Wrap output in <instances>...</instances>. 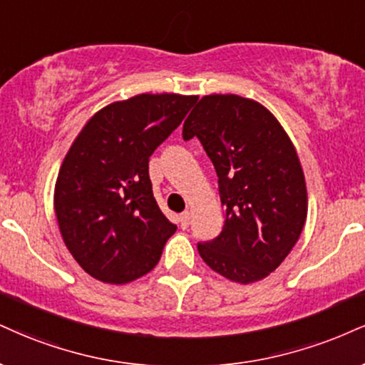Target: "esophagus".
Instances as JSON below:
<instances>
[{"instance_id":"1","label":"esophagus","mask_w":365,"mask_h":365,"mask_svg":"<svg viewBox=\"0 0 365 365\" xmlns=\"http://www.w3.org/2000/svg\"><path fill=\"white\" fill-rule=\"evenodd\" d=\"M178 221H180V227H182V230H187L188 225H190V214H188V212L180 214Z\"/></svg>"}]
</instances>
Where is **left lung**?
<instances>
[{"label": "left lung", "instance_id": "8db88e82", "mask_svg": "<svg viewBox=\"0 0 365 365\" xmlns=\"http://www.w3.org/2000/svg\"><path fill=\"white\" fill-rule=\"evenodd\" d=\"M217 173L226 221L197 245L207 265L238 284L265 279L299 240L308 192L296 148L274 113L238 95H205L183 124Z\"/></svg>", "mask_w": 365, "mask_h": 365}]
</instances>
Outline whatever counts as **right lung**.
Listing matches in <instances>:
<instances>
[{"label": "right lung", "mask_w": 365, "mask_h": 365, "mask_svg": "<svg viewBox=\"0 0 365 365\" xmlns=\"http://www.w3.org/2000/svg\"><path fill=\"white\" fill-rule=\"evenodd\" d=\"M197 96L135 95L95 113L56 180L61 236L86 274L127 284L151 272L177 231L158 207L149 156L182 124Z\"/></svg>", "instance_id": "1"}]
</instances>
